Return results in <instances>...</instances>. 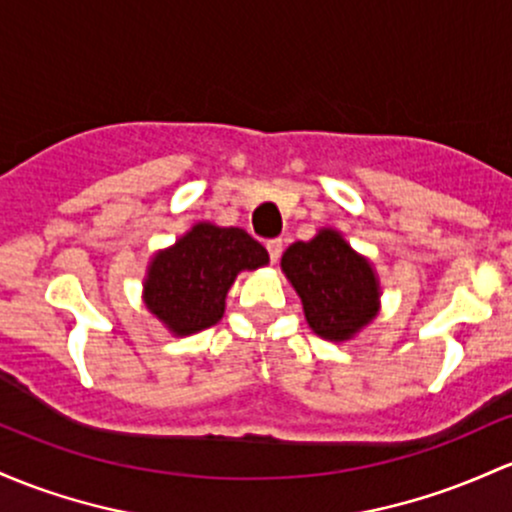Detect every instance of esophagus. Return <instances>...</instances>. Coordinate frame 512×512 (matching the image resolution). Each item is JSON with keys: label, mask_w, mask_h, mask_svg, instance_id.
Returning a JSON list of instances; mask_svg holds the SVG:
<instances>
[{"label": "esophagus", "mask_w": 512, "mask_h": 512, "mask_svg": "<svg viewBox=\"0 0 512 512\" xmlns=\"http://www.w3.org/2000/svg\"><path fill=\"white\" fill-rule=\"evenodd\" d=\"M267 252H269V260L277 262L279 255H282V240H279V238L267 240Z\"/></svg>", "instance_id": "esophagus-1"}]
</instances>
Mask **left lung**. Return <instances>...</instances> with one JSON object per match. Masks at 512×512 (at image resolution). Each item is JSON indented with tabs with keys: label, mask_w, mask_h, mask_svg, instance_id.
Segmentation results:
<instances>
[{
	"label": "left lung",
	"mask_w": 512,
	"mask_h": 512,
	"mask_svg": "<svg viewBox=\"0 0 512 512\" xmlns=\"http://www.w3.org/2000/svg\"><path fill=\"white\" fill-rule=\"evenodd\" d=\"M282 272L301 296L311 330L323 340H352L379 313V277L338 230L323 228L308 243L286 247Z\"/></svg>",
	"instance_id": "1"
}]
</instances>
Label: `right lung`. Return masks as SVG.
I'll list each match as a JSON object with an SVG mask.
<instances>
[{
  "label": "right lung",
  "instance_id": "right-lung-1",
  "mask_svg": "<svg viewBox=\"0 0 512 512\" xmlns=\"http://www.w3.org/2000/svg\"><path fill=\"white\" fill-rule=\"evenodd\" d=\"M267 262L265 247L243 228L196 223L150 260L143 282L145 306L172 335L199 333L223 318L235 277Z\"/></svg>",
  "mask_w": 512,
  "mask_h": 512
}]
</instances>
